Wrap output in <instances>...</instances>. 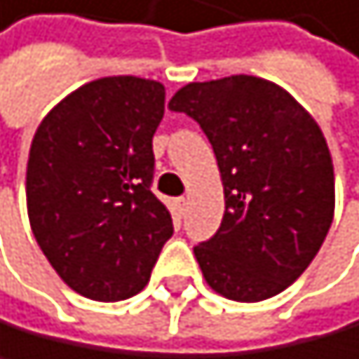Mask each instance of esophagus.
Here are the masks:
<instances>
[{
    "instance_id": "esophagus-1",
    "label": "esophagus",
    "mask_w": 359,
    "mask_h": 359,
    "mask_svg": "<svg viewBox=\"0 0 359 359\" xmlns=\"http://www.w3.org/2000/svg\"><path fill=\"white\" fill-rule=\"evenodd\" d=\"M176 206H178V210H185L187 208V197H181V199H176Z\"/></svg>"
}]
</instances>
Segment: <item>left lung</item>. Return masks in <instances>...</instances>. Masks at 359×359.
<instances>
[{
	"label": "left lung",
	"mask_w": 359,
	"mask_h": 359,
	"mask_svg": "<svg viewBox=\"0 0 359 359\" xmlns=\"http://www.w3.org/2000/svg\"><path fill=\"white\" fill-rule=\"evenodd\" d=\"M169 109L206 133L224 185V217L194 257L215 293L259 302L307 270L334 215L330 149L289 91L254 75L192 82Z\"/></svg>",
	"instance_id": "obj_1"
}]
</instances>
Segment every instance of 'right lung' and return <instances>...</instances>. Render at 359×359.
Instances as JSON below:
<instances>
[{"label": "right lung", "instance_id": "obj_1", "mask_svg": "<svg viewBox=\"0 0 359 359\" xmlns=\"http://www.w3.org/2000/svg\"><path fill=\"white\" fill-rule=\"evenodd\" d=\"M165 86L100 77L41 121L27 162L29 224L50 266L89 300L133 298L174 233L151 192Z\"/></svg>", "mask_w": 359, "mask_h": 359}]
</instances>
